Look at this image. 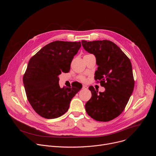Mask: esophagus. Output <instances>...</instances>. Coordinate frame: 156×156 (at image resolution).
Segmentation results:
<instances>
[{
  "mask_svg": "<svg viewBox=\"0 0 156 156\" xmlns=\"http://www.w3.org/2000/svg\"><path fill=\"white\" fill-rule=\"evenodd\" d=\"M87 88H88V87L86 85H84V84L83 85V89H84V90H87Z\"/></svg>",
  "mask_w": 156,
  "mask_h": 156,
  "instance_id": "1",
  "label": "esophagus"
}]
</instances>
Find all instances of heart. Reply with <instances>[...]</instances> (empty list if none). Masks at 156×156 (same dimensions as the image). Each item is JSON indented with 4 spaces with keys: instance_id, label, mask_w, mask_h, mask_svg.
Returning a JSON list of instances; mask_svg holds the SVG:
<instances>
[{
    "instance_id": "heart-1",
    "label": "heart",
    "mask_w": 156,
    "mask_h": 156,
    "mask_svg": "<svg viewBox=\"0 0 156 156\" xmlns=\"http://www.w3.org/2000/svg\"><path fill=\"white\" fill-rule=\"evenodd\" d=\"M81 80H84V78H81Z\"/></svg>"
}]
</instances>
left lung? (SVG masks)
I'll return each instance as SVG.
<instances>
[{
  "mask_svg": "<svg viewBox=\"0 0 156 156\" xmlns=\"http://www.w3.org/2000/svg\"><path fill=\"white\" fill-rule=\"evenodd\" d=\"M82 46L96 59L95 80H99L105 91L98 93L89 87L92 96L85 105L87 114L93 119L108 122L123 112L134 89L132 65L124 52L112 41L83 40Z\"/></svg>",
  "mask_w": 156,
  "mask_h": 156,
  "instance_id": "left-lung-1",
  "label": "left lung"
}]
</instances>
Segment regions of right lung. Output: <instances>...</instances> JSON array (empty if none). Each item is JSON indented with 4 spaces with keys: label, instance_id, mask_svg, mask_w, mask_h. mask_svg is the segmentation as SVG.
Instances as JSON below:
<instances>
[{
    "label": "right lung",
    "instance_id": "right-lung-1",
    "mask_svg": "<svg viewBox=\"0 0 156 156\" xmlns=\"http://www.w3.org/2000/svg\"><path fill=\"white\" fill-rule=\"evenodd\" d=\"M80 42L57 41L51 42L32 57L23 76L28 100L35 112L46 119H55L69 110L72 98L82 88L75 83L72 87L59 86V75L68 73Z\"/></svg>",
    "mask_w": 156,
    "mask_h": 156
}]
</instances>
